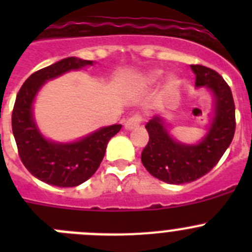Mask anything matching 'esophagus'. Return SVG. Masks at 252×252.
<instances>
[{
	"label": "esophagus",
	"instance_id": "esophagus-1",
	"mask_svg": "<svg viewBox=\"0 0 252 252\" xmlns=\"http://www.w3.org/2000/svg\"><path fill=\"white\" fill-rule=\"evenodd\" d=\"M142 121L141 115H133L131 116L130 119H127V121L125 122V127L126 130H133V128H137L140 126Z\"/></svg>",
	"mask_w": 252,
	"mask_h": 252
}]
</instances>
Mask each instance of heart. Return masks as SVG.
Returning <instances> with one entry per match:
<instances>
[{
    "label": "heart",
    "instance_id": "obj_1",
    "mask_svg": "<svg viewBox=\"0 0 252 252\" xmlns=\"http://www.w3.org/2000/svg\"><path fill=\"white\" fill-rule=\"evenodd\" d=\"M160 75H161V72H159V70H154V72H150L145 77V83L146 84L155 83V82H157L158 79L160 78ZM174 87H175V81H170V83H169V90H173Z\"/></svg>",
    "mask_w": 252,
    "mask_h": 252
}]
</instances>
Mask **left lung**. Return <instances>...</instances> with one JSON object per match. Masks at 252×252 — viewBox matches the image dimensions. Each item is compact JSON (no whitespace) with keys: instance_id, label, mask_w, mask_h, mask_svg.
<instances>
[{"instance_id":"8db88e82","label":"left lung","mask_w":252,"mask_h":252,"mask_svg":"<svg viewBox=\"0 0 252 252\" xmlns=\"http://www.w3.org/2000/svg\"><path fill=\"white\" fill-rule=\"evenodd\" d=\"M195 87H206L215 97L213 120L206 136L195 145L175 141L169 135L161 117L155 116L146 124L149 142L141 153V161L153 177L169 184L190 183L216 166L235 135V102L232 92L216 70L190 65Z\"/></svg>"}]
</instances>
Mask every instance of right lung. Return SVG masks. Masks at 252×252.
I'll list each match as a JSON object with an SVG mask.
<instances>
[{"mask_svg":"<svg viewBox=\"0 0 252 252\" xmlns=\"http://www.w3.org/2000/svg\"><path fill=\"white\" fill-rule=\"evenodd\" d=\"M92 64V60L65 58L32 73L16 95L12 132L20 159L35 178L50 186L77 187L90 179L98 169L110 139L122 127L121 125H112L75 142L60 144L46 140L35 124L32 103L43 84L69 70Z\"/></svg>","mask_w":252,"mask_h":252,"instance_id":"1","label":"right lung"}]
</instances>
